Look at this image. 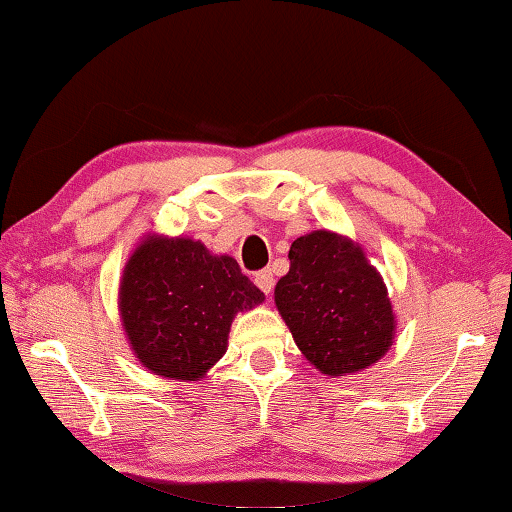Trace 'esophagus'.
Wrapping results in <instances>:
<instances>
[{
  "mask_svg": "<svg viewBox=\"0 0 512 512\" xmlns=\"http://www.w3.org/2000/svg\"><path fill=\"white\" fill-rule=\"evenodd\" d=\"M254 283L258 285V288H261V292H265V294H272V290H274V276H272V270H261V272H256V276H254Z\"/></svg>",
  "mask_w": 512,
  "mask_h": 512,
  "instance_id": "34e87169",
  "label": "esophagus"
}]
</instances>
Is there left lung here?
<instances>
[{
  "mask_svg": "<svg viewBox=\"0 0 512 512\" xmlns=\"http://www.w3.org/2000/svg\"><path fill=\"white\" fill-rule=\"evenodd\" d=\"M288 258L274 301L308 362L335 378L378 362L393 344L396 317L362 247L333 231H312L292 242Z\"/></svg>",
  "mask_w": 512,
  "mask_h": 512,
  "instance_id": "left-lung-1",
  "label": "left lung"
}]
</instances>
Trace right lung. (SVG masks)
<instances>
[{
	"instance_id": "right-lung-1",
	"label": "right lung",
	"mask_w": 512,
	"mask_h": 512,
	"mask_svg": "<svg viewBox=\"0 0 512 512\" xmlns=\"http://www.w3.org/2000/svg\"><path fill=\"white\" fill-rule=\"evenodd\" d=\"M263 299L231 256L209 254L200 240L148 236L125 263L119 312L148 371L197 382L227 353L233 317Z\"/></svg>"
}]
</instances>
